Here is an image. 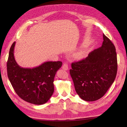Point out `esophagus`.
Listing matches in <instances>:
<instances>
[{"mask_svg": "<svg viewBox=\"0 0 127 127\" xmlns=\"http://www.w3.org/2000/svg\"><path fill=\"white\" fill-rule=\"evenodd\" d=\"M62 68L64 70H67L68 69V65L67 63H64Z\"/></svg>", "mask_w": 127, "mask_h": 127, "instance_id": "obj_1", "label": "esophagus"}]
</instances>
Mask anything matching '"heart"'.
<instances>
[{
    "instance_id": "1",
    "label": "heart",
    "mask_w": 127,
    "mask_h": 127,
    "mask_svg": "<svg viewBox=\"0 0 127 127\" xmlns=\"http://www.w3.org/2000/svg\"><path fill=\"white\" fill-rule=\"evenodd\" d=\"M75 56L78 58H82L84 56V51L82 50H78L77 52L76 53Z\"/></svg>"
}]
</instances>
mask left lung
<instances>
[{"label":"left lung","mask_w":127,"mask_h":127,"mask_svg":"<svg viewBox=\"0 0 127 127\" xmlns=\"http://www.w3.org/2000/svg\"><path fill=\"white\" fill-rule=\"evenodd\" d=\"M103 37L102 47L90 52L85 59L72 63L70 70L76 93L88 102L103 97L117 75L116 48L104 34Z\"/></svg>","instance_id":"1"}]
</instances>
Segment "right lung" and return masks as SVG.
<instances>
[{
    "instance_id": "obj_1",
    "label": "right lung",
    "mask_w": 127,
    "mask_h": 127,
    "mask_svg": "<svg viewBox=\"0 0 127 127\" xmlns=\"http://www.w3.org/2000/svg\"><path fill=\"white\" fill-rule=\"evenodd\" d=\"M11 45L7 63V75L16 94L25 101L41 105L48 101L54 92L53 81L61 61H47L33 68L20 67L14 58Z\"/></svg>"
}]
</instances>
